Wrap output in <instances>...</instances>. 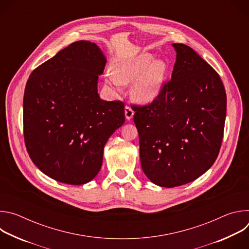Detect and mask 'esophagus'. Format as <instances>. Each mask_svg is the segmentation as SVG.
Here are the masks:
<instances>
[{
  "mask_svg": "<svg viewBox=\"0 0 249 249\" xmlns=\"http://www.w3.org/2000/svg\"><path fill=\"white\" fill-rule=\"evenodd\" d=\"M134 115V110L130 107V106L126 105L125 106V116H126V119L127 120H130Z\"/></svg>",
  "mask_w": 249,
  "mask_h": 249,
  "instance_id": "1",
  "label": "esophagus"
}]
</instances>
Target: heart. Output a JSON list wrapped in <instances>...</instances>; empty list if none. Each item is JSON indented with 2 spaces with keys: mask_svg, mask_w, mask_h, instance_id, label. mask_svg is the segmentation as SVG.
I'll use <instances>...</instances> for the list:
<instances>
[{
  "mask_svg": "<svg viewBox=\"0 0 249 249\" xmlns=\"http://www.w3.org/2000/svg\"><path fill=\"white\" fill-rule=\"evenodd\" d=\"M154 61V56L149 53L117 60L112 64L107 80L115 89H119L121 84H130L141 76L132 88V95L139 102H150L160 94L167 72L164 62Z\"/></svg>",
  "mask_w": 249,
  "mask_h": 249,
  "instance_id": "1",
  "label": "heart"
}]
</instances>
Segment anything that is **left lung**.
<instances>
[{"label": "left lung", "instance_id": "obj_1", "mask_svg": "<svg viewBox=\"0 0 249 249\" xmlns=\"http://www.w3.org/2000/svg\"><path fill=\"white\" fill-rule=\"evenodd\" d=\"M171 80L149 104H132L142 169L161 187L189 183L218 158L227 95L216 71L191 47L173 43Z\"/></svg>", "mask_w": 249, "mask_h": 249}]
</instances>
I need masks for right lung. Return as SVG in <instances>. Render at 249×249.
I'll return each instance as SVG.
<instances>
[{
    "instance_id": "1",
    "label": "right lung",
    "mask_w": 249,
    "mask_h": 249,
    "mask_svg": "<svg viewBox=\"0 0 249 249\" xmlns=\"http://www.w3.org/2000/svg\"><path fill=\"white\" fill-rule=\"evenodd\" d=\"M106 59L95 43L77 41L44 62L27 80L23 95L26 151L43 173L81 185L98 173L103 149L125 121L124 103L97 93Z\"/></svg>"
}]
</instances>
